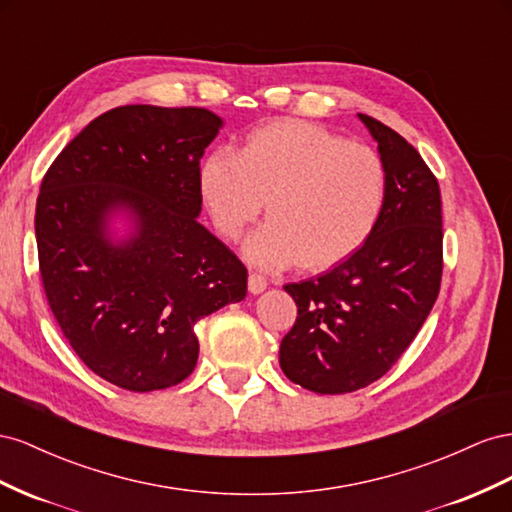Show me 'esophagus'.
<instances>
[{
  "label": "esophagus",
  "mask_w": 512,
  "mask_h": 512,
  "mask_svg": "<svg viewBox=\"0 0 512 512\" xmlns=\"http://www.w3.org/2000/svg\"><path fill=\"white\" fill-rule=\"evenodd\" d=\"M268 287V281H266V276H261V274H248V291H251V294H261V291H264Z\"/></svg>",
  "instance_id": "34e87169"
}]
</instances>
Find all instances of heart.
Instances as JSON below:
<instances>
[{"instance_id":"obj_1","label":"heart","mask_w":512,"mask_h":512,"mask_svg":"<svg viewBox=\"0 0 512 512\" xmlns=\"http://www.w3.org/2000/svg\"><path fill=\"white\" fill-rule=\"evenodd\" d=\"M388 169L373 148L302 120L253 130L236 152H212L199 191L212 223L238 240L266 201L270 221L244 244L259 268L326 270L367 242L388 201Z\"/></svg>"}]
</instances>
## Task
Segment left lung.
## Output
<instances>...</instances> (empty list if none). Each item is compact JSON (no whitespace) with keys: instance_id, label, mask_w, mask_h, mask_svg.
Wrapping results in <instances>:
<instances>
[{"instance_id":"left-lung-1","label":"left lung","mask_w":512,"mask_h":512,"mask_svg":"<svg viewBox=\"0 0 512 512\" xmlns=\"http://www.w3.org/2000/svg\"><path fill=\"white\" fill-rule=\"evenodd\" d=\"M388 169V201L373 236L337 268L285 285L298 317L279 362L294 384L319 394L373 384L425 324L442 281V197L414 145L358 113Z\"/></svg>"}]
</instances>
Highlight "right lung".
Segmentation results:
<instances>
[{"instance_id":"add662e5","label":"right lung","mask_w":512,"mask_h":512,"mask_svg":"<svg viewBox=\"0 0 512 512\" xmlns=\"http://www.w3.org/2000/svg\"><path fill=\"white\" fill-rule=\"evenodd\" d=\"M221 128L199 107L111 109L40 184L49 306L87 369L113 386L180 384L197 364V321L246 296L242 261L197 221L199 160Z\"/></svg>"}]
</instances>
